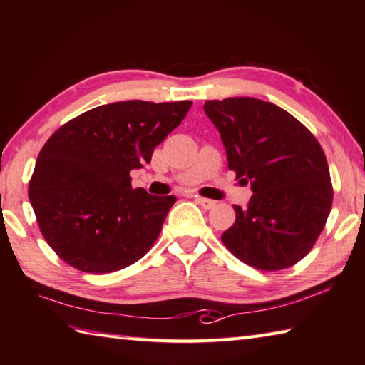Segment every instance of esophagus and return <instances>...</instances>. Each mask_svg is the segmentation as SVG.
<instances>
[{
	"mask_svg": "<svg viewBox=\"0 0 365 365\" xmlns=\"http://www.w3.org/2000/svg\"><path fill=\"white\" fill-rule=\"evenodd\" d=\"M196 202L201 205L202 209H212V207H215V201H212V200H207V197H200V196H196Z\"/></svg>",
	"mask_w": 365,
	"mask_h": 365,
	"instance_id": "obj_1",
	"label": "esophagus"
}]
</instances>
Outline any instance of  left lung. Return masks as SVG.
Returning <instances> with one entry per match:
<instances>
[{
  "label": "left lung",
  "mask_w": 365,
  "mask_h": 365,
  "mask_svg": "<svg viewBox=\"0 0 365 365\" xmlns=\"http://www.w3.org/2000/svg\"><path fill=\"white\" fill-rule=\"evenodd\" d=\"M228 168L250 183L247 207L222 241L241 262L277 271L300 262L326 225L334 191L326 155L304 125L277 105L252 97L205 101Z\"/></svg>",
  "instance_id": "1"
}]
</instances>
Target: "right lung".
I'll use <instances>...</instances> for the list:
<instances>
[{
	"instance_id": "obj_1",
	"label": "right lung",
	"mask_w": 365,
	"mask_h": 365,
	"mask_svg": "<svg viewBox=\"0 0 365 365\" xmlns=\"http://www.w3.org/2000/svg\"><path fill=\"white\" fill-rule=\"evenodd\" d=\"M191 103L101 105L44 143L29 197L44 240L63 262L84 273H111L153 246L175 196L132 190L130 170L151 161Z\"/></svg>"
}]
</instances>
